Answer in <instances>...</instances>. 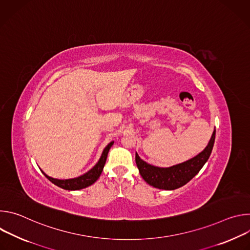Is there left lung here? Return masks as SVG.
Segmentation results:
<instances>
[{
    "label": "left lung",
    "instance_id": "1",
    "mask_svg": "<svg viewBox=\"0 0 250 250\" xmlns=\"http://www.w3.org/2000/svg\"><path fill=\"white\" fill-rule=\"evenodd\" d=\"M215 138L216 129L212 132L208 145L201 153L186 162L168 168H160L147 164L146 161L140 159L136 153L135 162L139 173L147 184L155 188L162 190H175L180 188L195 177L207 162L215 144Z\"/></svg>",
    "mask_w": 250,
    "mask_h": 250
}]
</instances>
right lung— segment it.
Wrapping results in <instances>:
<instances>
[{"mask_svg": "<svg viewBox=\"0 0 250 250\" xmlns=\"http://www.w3.org/2000/svg\"><path fill=\"white\" fill-rule=\"evenodd\" d=\"M114 142H110V144L105 146V148L104 149L103 153H102V156L99 160V162L90 170L88 171L86 174L80 176V177H77V178H74V179H67V180H58V179H53V178L51 177H48L47 175H45V177L47 178V179L52 182L54 185L62 188V189H65V190H80V189H83V188H86L88 186H91L92 184H94L97 180L98 178L100 177L103 169H104V163H105V160H106V156H108V153H109V150L111 148V146H113Z\"/></svg>", "mask_w": 250, "mask_h": 250, "instance_id": "1", "label": "right lung"}]
</instances>
